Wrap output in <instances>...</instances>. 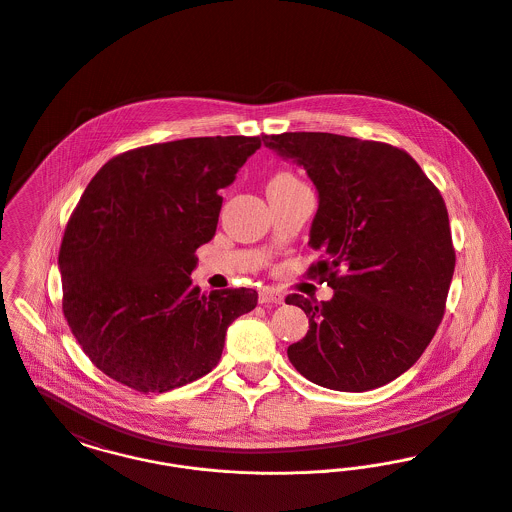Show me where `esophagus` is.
I'll list each match as a JSON object with an SVG mask.
<instances>
[{
    "label": "esophagus",
    "mask_w": 512,
    "mask_h": 512,
    "mask_svg": "<svg viewBox=\"0 0 512 512\" xmlns=\"http://www.w3.org/2000/svg\"><path fill=\"white\" fill-rule=\"evenodd\" d=\"M259 303L261 305H280V303H284V295L274 292V290H263L259 293Z\"/></svg>",
    "instance_id": "34e87169"
}]
</instances>
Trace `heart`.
I'll use <instances>...</instances> for the list:
<instances>
[{"instance_id":"b5f03b06","label":"heart","mask_w":512,"mask_h":512,"mask_svg":"<svg viewBox=\"0 0 512 512\" xmlns=\"http://www.w3.org/2000/svg\"><path fill=\"white\" fill-rule=\"evenodd\" d=\"M270 182H295V178H293L290 172H278V174L272 176Z\"/></svg>"}]
</instances>
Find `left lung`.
<instances>
[{
  "instance_id": "obj_1",
  "label": "left lung",
  "mask_w": 512,
  "mask_h": 512,
  "mask_svg": "<svg viewBox=\"0 0 512 512\" xmlns=\"http://www.w3.org/2000/svg\"><path fill=\"white\" fill-rule=\"evenodd\" d=\"M263 142L317 186L309 244L322 261L309 274L334 290L320 303L286 297L309 317L288 357L322 388H380L420 359L445 313L455 270L445 201L407 151L384 142L328 132Z\"/></svg>"
}]
</instances>
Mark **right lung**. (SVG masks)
<instances>
[{
    "instance_id": "add662e5",
    "label": "right lung",
    "mask_w": 512,
    "mask_h": 512,
    "mask_svg": "<svg viewBox=\"0 0 512 512\" xmlns=\"http://www.w3.org/2000/svg\"><path fill=\"white\" fill-rule=\"evenodd\" d=\"M259 136L186 138L107 161L74 207L59 249L63 313L90 361L132 390H174L211 372L249 288L203 293L195 251Z\"/></svg>"
}]
</instances>
